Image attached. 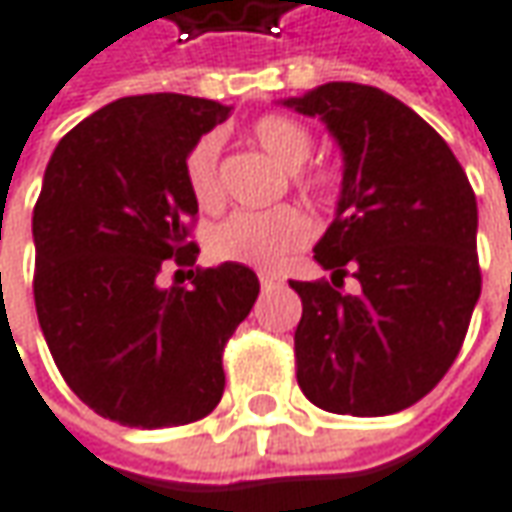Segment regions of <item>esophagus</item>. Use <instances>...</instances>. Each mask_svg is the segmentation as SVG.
Returning <instances> with one entry per match:
<instances>
[{"label": "esophagus", "mask_w": 512, "mask_h": 512, "mask_svg": "<svg viewBox=\"0 0 512 512\" xmlns=\"http://www.w3.org/2000/svg\"><path fill=\"white\" fill-rule=\"evenodd\" d=\"M280 283H283V280H280L278 275H260V286H263V289H275Z\"/></svg>", "instance_id": "obj_1"}]
</instances>
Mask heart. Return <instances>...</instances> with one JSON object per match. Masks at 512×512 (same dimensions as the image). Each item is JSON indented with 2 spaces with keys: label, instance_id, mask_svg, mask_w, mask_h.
<instances>
[{
  "label": "heart",
  "instance_id": "obj_1",
  "mask_svg": "<svg viewBox=\"0 0 512 512\" xmlns=\"http://www.w3.org/2000/svg\"><path fill=\"white\" fill-rule=\"evenodd\" d=\"M252 140H255L283 171H292V183L303 194L323 200L338 189L341 174L329 166H303L312 157V131L286 114H266L252 123ZM217 160H220V140L209 134L191 145L183 160V177L191 197L200 209H217L223 200L220 177H217ZM312 237V223L306 214L280 206L269 212H234L220 220L209 234V252L217 260L243 263L252 269H278L280 263Z\"/></svg>",
  "mask_w": 512,
  "mask_h": 512
}]
</instances>
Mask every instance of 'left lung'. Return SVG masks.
I'll list each match as a JSON object with an SVG mask.
<instances>
[{"mask_svg":"<svg viewBox=\"0 0 512 512\" xmlns=\"http://www.w3.org/2000/svg\"><path fill=\"white\" fill-rule=\"evenodd\" d=\"M283 105L321 117L344 151L335 220L315 246L332 278L289 280L303 303L298 387L338 415L407 410L453 367L481 295L473 186L433 125L381 88L326 82Z\"/></svg>","mask_w":512,"mask_h":512,"instance_id":"1","label":"left lung"}]
</instances>
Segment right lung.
I'll use <instances>...</instances> for the list:
<instances>
[{"label": "right lung", "mask_w": 512, "mask_h": 512, "mask_svg": "<svg viewBox=\"0 0 512 512\" xmlns=\"http://www.w3.org/2000/svg\"><path fill=\"white\" fill-rule=\"evenodd\" d=\"M232 108L186 94L111 102L71 128L34 206V300L56 369L82 404L123 427H180L220 404L223 349L260 280L243 263L194 266L183 160Z\"/></svg>", "instance_id": "1"}]
</instances>
